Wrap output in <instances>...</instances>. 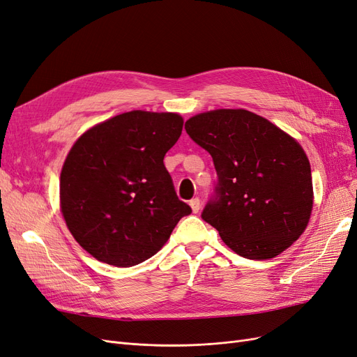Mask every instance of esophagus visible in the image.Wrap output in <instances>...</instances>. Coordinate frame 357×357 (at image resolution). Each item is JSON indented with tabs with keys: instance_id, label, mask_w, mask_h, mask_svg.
Segmentation results:
<instances>
[{
	"instance_id": "34e87169",
	"label": "esophagus",
	"mask_w": 357,
	"mask_h": 357,
	"mask_svg": "<svg viewBox=\"0 0 357 357\" xmlns=\"http://www.w3.org/2000/svg\"><path fill=\"white\" fill-rule=\"evenodd\" d=\"M190 206H191V208H192V212H194V213H199L200 206H202L200 199H192V200H190Z\"/></svg>"
}]
</instances>
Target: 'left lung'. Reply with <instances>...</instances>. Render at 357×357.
<instances>
[{"label": "left lung", "mask_w": 357, "mask_h": 357, "mask_svg": "<svg viewBox=\"0 0 357 357\" xmlns=\"http://www.w3.org/2000/svg\"><path fill=\"white\" fill-rule=\"evenodd\" d=\"M190 138L213 158L218 182L202 218L236 255L266 260L306 229L313 188L300 144L265 117L222 109L185 122Z\"/></svg>", "instance_id": "1"}]
</instances>
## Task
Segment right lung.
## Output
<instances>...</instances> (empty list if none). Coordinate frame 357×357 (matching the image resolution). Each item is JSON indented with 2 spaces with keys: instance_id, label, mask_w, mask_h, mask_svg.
Wrapping results in <instances>:
<instances>
[{
  "instance_id": "1",
  "label": "right lung",
  "mask_w": 357,
  "mask_h": 357,
  "mask_svg": "<svg viewBox=\"0 0 357 357\" xmlns=\"http://www.w3.org/2000/svg\"><path fill=\"white\" fill-rule=\"evenodd\" d=\"M182 125L176 113L134 110L75 142L61 169L60 203L66 225L92 257L135 266L154 256L191 213L163 163Z\"/></svg>"
}]
</instances>
